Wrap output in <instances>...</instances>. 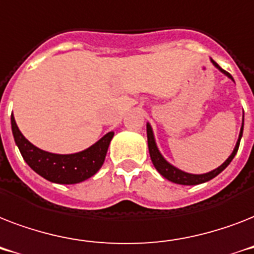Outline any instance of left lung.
Masks as SVG:
<instances>
[{
	"mask_svg": "<svg viewBox=\"0 0 254 254\" xmlns=\"http://www.w3.org/2000/svg\"><path fill=\"white\" fill-rule=\"evenodd\" d=\"M211 62H212V64L215 65L216 68L220 69L221 72L224 73V75H227L229 79H232L233 80V77L231 76V73L224 71V69L221 68L220 65L217 64L216 62L213 61V59H211ZM243 121H244V120H243ZM243 127H244V123H243L240 134H239V139H237L236 146H235V149H233L232 154L229 155L228 159H227L221 166H219L217 169L212 170V171H209V173L207 174H189V173H185V171H182V170L177 169V167L173 166V165H170L166 159L163 158L162 154L159 153L158 147H157V143H155L154 134H153V129H151L150 124H147L146 125L147 145H149V153H150L151 162H153V165H154V167L157 169V171H158L163 178H166L167 181L173 182V183H177V185L193 186V185H200V183H204V182H208L211 181L212 178L216 177V175H219V174L225 169V167L228 166L229 163L232 162V159L235 158V155H236L237 150H239V146H240V139L241 137H243Z\"/></svg>",
	"mask_w": 254,
	"mask_h": 254,
	"instance_id": "8db88e82",
	"label": "left lung"
}]
</instances>
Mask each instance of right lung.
<instances>
[{
    "label": "right lung",
    "instance_id": "obj_1",
    "mask_svg": "<svg viewBox=\"0 0 254 254\" xmlns=\"http://www.w3.org/2000/svg\"><path fill=\"white\" fill-rule=\"evenodd\" d=\"M11 130L14 141L22 157L31 169L41 177L54 183L75 185L93 177L103 166L108 147L115 133L109 131L95 145L75 154H54L34 146L23 137L11 115Z\"/></svg>",
    "mask_w": 254,
    "mask_h": 254
}]
</instances>
